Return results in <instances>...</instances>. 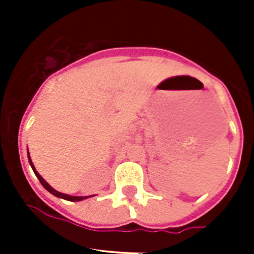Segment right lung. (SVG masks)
Segmentation results:
<instances>
[{"mask_svg":"<svg viewBox=\"0 0 254 254\" xmlns=\"http://www.w3.org/2000/svg\"><path fill=\"white\" fill-rule=\"evenodd\" d=\"M29 162H30V165H31V167H33L35 175H37L38 179H39V182L42 183V186H43V187H45V189L47 190L49 192L53 193V195H55V196H58V197H62V199H65V200H69V201H79V200H83V199H85V197H87V196H71V195L62 193V192H59V191H57V190H54L53 187H51V186H50L49 183H47V182H46L45 179H43V178H42L41 175L37 173V171H35V167H34L33 162H31V159H30V155H29Z\"/></svg>","mask_w":254,"mask_h":254,"instance_id":"obj_1","label":"right lung"}]
</instances>
